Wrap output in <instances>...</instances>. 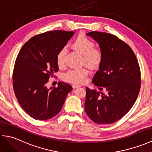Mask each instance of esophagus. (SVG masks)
<instances>
[{"label":"esophagus","instance_id":"1","mask_svg":"<svg viewBox=\"0 0 152 152\" xmlns=\"http://www.w3.org/2000/svg\"><path fill=\"white\" fill-rule=\"evenodd\" d=\"M80 86H79V85H76V84H73V85H72V88H73L74 89L80 88Z\"/></svg>","mask_w":152,"mask_h":152}]
</instances>
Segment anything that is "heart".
I'll return each instance as SVG.
<instances>
[{"mask_svg": "<svg viewBox=\"0 0 152 152\" xmlns=\"http://www.w3.org/2000/svg\"><path fill=\"white\" fill-rule=\"evenodd\" d=\"M72 49L82 55V63L91 68L98 66L102 61L103 52L101 48L95 46L92 40L83 34H80L71 44ZM66 50L61 49L57 54V64L59 68L65 66ZM89 71L83 67L69 70L63 75L64 81L72 83H83L86 81Z\"/></svg>", "mask_w": 152, "mask_h": 152, "instance_id": "obj_1", "label": "heart"}]
</instances>
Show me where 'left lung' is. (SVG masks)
<instances>
[{
	"label": "left lung",
	"instance_id": "1",
	"mask_svg": "<svg viewBox=\"0 0 152 152\" xmlns=\"http://www.w3.org/2000/svg\"><path fill=\"white\" fill-rule=\"evenodd\" d=\"M99 44L103 58L92 82L100 90L86 88L85 111L100 125L112 124L133 107L140 89V69L133 50L114 34L93 31L87 34Z\"/></svg>",
	"mask_w": 152,
	"mask_h": 152
}]
</instances>
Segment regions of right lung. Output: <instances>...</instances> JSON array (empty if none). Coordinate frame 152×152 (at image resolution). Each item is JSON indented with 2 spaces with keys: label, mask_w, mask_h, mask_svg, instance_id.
Segmentation results:
<instances>
[{
  "label": "right lung",
  "mask_w": 152,
  "mask_h": 152,
  "mask_svg": "<svg viewBox=\"0 0 152 152\" xmlns=\"http://www.w3.org/2000/svg\"><path fill=\"white\" fill-rule=\"evenodd\" d=\"M74 34V31H47L31 38L19 51L13 71V88L19 105L31 118L46 120L54 117L72 90L64 82L48 89L47 83L59 70L57 53Z\"/></svg>",
  "instance_id": "1"
}]
</instances>
